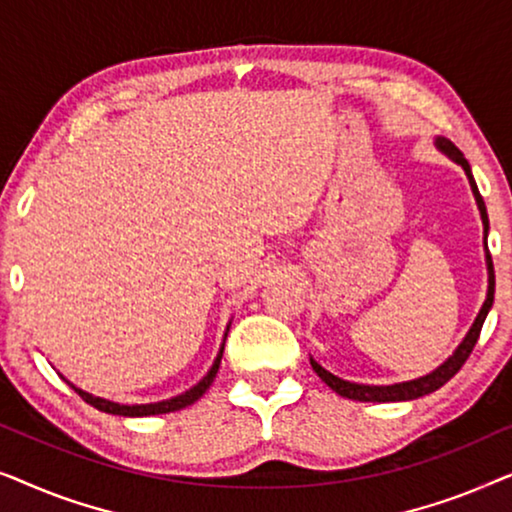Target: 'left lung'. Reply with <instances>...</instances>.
<instances>
[{
  "label": "left lung",
  "instance_id": "1",
  "mask_svg": "<svg viewBox=\"0 0 512 512\" xmlns=\"http://www.w3.org/2000/svg\"><path fill=\"white\" fill-rule=\"evenodd\" d=\"M438 149L445 151L447 156H450L454 163H459L464 167L468 181H471V188H473V195L475 200H478V207H480V216H482V223H485V249H487V270H489V289H487V300L485 305H482V310L478 314V319H475V324L471 326V331L464 338V342L457 347V352H454L450 359H447L443 366L433 370V373L419 377V380H412V382H401V384H391V387H370V384H356V382H347V380H340V377H335L328 373L319 366L317 361H312V368L314 373H317L321 380H324L328 387H331L335 394L345 396V398H354V401H373V403H389V401H412V398H419L424 394H431V391H436L443 387L447 380H452L454 375L459 373V368L464 366L468 356H471L475 342L480 338V331H482V324H485L487 319V312L489 307L494 303V263H492V254H489V247H487V230H489V219H487V207H485V200H482V195L478 191V186H475V179L471 174V165H468V160L464 158V153H461L457 146L452 142H447V139L440 137L438 139Z\"/></svg>",
  "mask_w": 512,
  "mask_h": 512
}]
</instances>
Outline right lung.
Here are the masks:
<instances>
[{"label": "right lung", "instance_id": "right-lung-1", "mask_svg": "<svg viewBox=\"0 0 512 512\" xmlns=\"http://www.w3.org/2000/svg\"><path fill=\"white\" fill-rule=\"evenodd\" d=\"M221 356H223V345H221V352L219 356H216L214 366L209 368V373L202 377V380L195 384L193 389L184 391L181 396H174L170 398V401H160V403H146V405H121V403H114V401H104V398L100 396H93V394H86V391L76 389L74 384H69L76 394H79L83 401H86L88 405H93V408L102 410V412H109V415H121V417H149V415H163V412H174V410H181L186 408V405H191L198 401V398L205 394V391L209 389V384L214 382L216 377V370H219V363H221Z\"/></svg>", "mask_w": 512, "mask_h": 512}]
</instances>
